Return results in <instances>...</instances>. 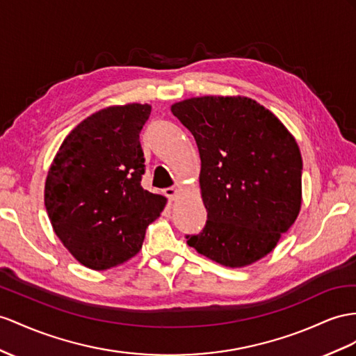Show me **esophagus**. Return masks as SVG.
Instances as JSON below:
<instances>
[{"label":"esophagus","instance_id":"obj_1","mask_svg":"<svg viewBox=\"0 0 356 356\" xmlns=\"http://www.w3.org/2000/svg\"><path fill=\"white\" fill-rule=\"evenodd\" d=\"M163 193H165V195L171 200V202H175V200L179 198V195L181 193V188L180 186H171V188H167L165 191H163Z\"/></svg>","mask_w":356,"mask_h":356}]
</instances>
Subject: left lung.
I'll return each instance as SVG.
<instances>
[{
  "label": "left lung",
  "instance_id": "left-lung-1",
  "mask_svg": "<svg viewBox=\"0 0 356 356\" xmlns=\"http://www.w3.org/2000/svg\"><path fill=\"white\" fill-rule=\"evenodd\" d=\"M194 135L207 211L189 247L227 268H243L277 247L302 204V158L275 114L245 96L189 97L171 105Z\"/></svg>",
  "mask_w": 356,
  "mask_h": 356
}]
</instances>
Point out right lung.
Segmentation results:
<instances>
[{
  "instance_id": "1",
  "label": "right lung",
  "mask_w": 356,
  "mask_h": 356,
  "mask_svg": "<svg viewBox=\"0 0 356 356\" xmlns=\"http://www.w3.org/2000/svg\"><path fill=\"white\" fill-rule=\"evenodd\" d=\"M149 104L100 109L72 131L44 181V207L61 243L81 265L115 268L138 254L167 198L141 186L140 132Z\"/></svg>"
}]
</instances>
